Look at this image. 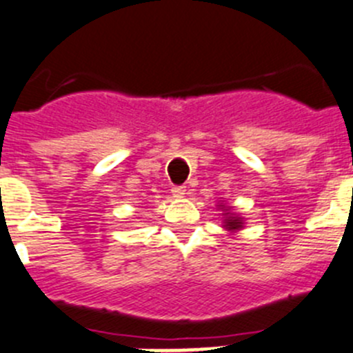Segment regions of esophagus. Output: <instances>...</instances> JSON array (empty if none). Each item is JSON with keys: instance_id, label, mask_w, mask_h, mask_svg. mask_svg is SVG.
Here are the masks:
<instances>
[{"instance_id": "esophagus-1", "label": "esophagus", "mask_w": 353, "mask_h": 353, "mask_svg": "<svg viewBox=\"0 0 353 353\" xmlns=\"http://www.w3.org/2000/svg\"><path fill=\"white\" fill-rule=\"evenodd\" d=\"M184 193H186V188H184V186H172L174 196H183Z\"/></svg>"}]
</instances>
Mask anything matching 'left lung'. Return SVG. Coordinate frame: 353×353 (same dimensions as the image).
I'll return each mask as SVG.
<instances>
[{
	"label": "left lung",
	"mask_w": 353,
	"mask_h": 353,
	"mask_svg": "<svg viewBox=\"0 0 353 353\" xmlns=\"http://www.w3.org/2000/svg\"><path fill=\"white\" fill-rule=\"evenodd\" d=\"M241 225V221L238 217H228L225 219V228L228 229H238Z\"/></svg>",
	"instance_id": "obj_1"
}]
</instances>
